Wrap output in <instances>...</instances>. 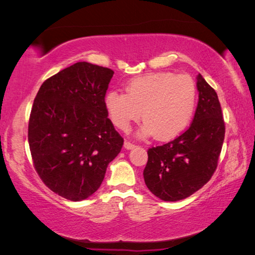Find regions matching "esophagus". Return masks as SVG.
Segmentation results:
<instances>
[{
	"mask_svg": "<svg viewBox=\"0 0 255 255\" xmlns=\"http://www.w3.org/2000/svg\"><path fill=\"white\" fill-rule=\"evenodd\" d=\"M124 146H125V148H127V149H132V148L136 147V145L130 143V141H125Z\"/></svg>",
	"mask_w": 255,
	"mask_h": 255,
	"instance_id": "obj_1",
	"label": "esophagus"
}]
</instances>
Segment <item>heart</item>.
<instances>
[{"label": "heart", "instance_id": "obj_1", "mask_svg": "<svg viewBox=\"0 0 255 255\" xmlns=\"http://www.w3.org/2000/svg\"><path fill=\"white\" fill-rule=\"evenodd\" d=\"M197 98V85L191 76L153 73L131 80L126 94L108 93L105 106L112 124L120 130H128L141 116L145 122L141 133L169 140L191 122Z\"/></svg>", "mask_w": 255, "mask_h": 255}]
</instances>
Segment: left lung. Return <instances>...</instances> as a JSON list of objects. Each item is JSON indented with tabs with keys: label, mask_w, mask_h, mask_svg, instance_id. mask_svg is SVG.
Masks as SVG:
<instances>
[{
	"label": "left lung",
	"mask_w": 255,
	"mask_h": 255,
	"mask_svg": "<svg viewBox=\"0 0 255 255\" xmlns=\"http://www.w3.org/2000/svg\"><path fill=\"white\" fill-rule=\"evenodd\" d=\"M199 100L190 127L175 139L147 150L145 184L164 201L191 196L208 182L217 169L225 137V123L217 93L200 74Z\"/></svg>",
	"instance_id": "8db88e82"
}]
</instances>
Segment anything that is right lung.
Masks as SVG:
<instances>
[{
    "label": "right lung",
    "instance_id": "obj_1",
    "mask_svg": "<svg viewBox=\"0 0 255 255\" xmlns=\"http://www.w3.org/2000/svg\"><path fill=\"white\" fill-rule=\"evenodd\" d=\"M112 76L110 68L79 62L47 79L34 98L28 126L34 170L65 199L92 196L122 150L105 106Z\"/></svg>",
    "mask_w": 255,
    "mask_h": 255
}]
</instances>
